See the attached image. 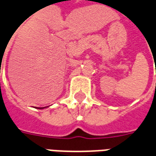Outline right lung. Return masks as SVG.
Masks as SVG:
<instances>
[{"label": "right lung", "instance_id": "obj_1", "mask_svg": "<svg viewBox=\"0 0 156 156\" xmlns=\"http://www.w3.org/2000/svg\"><path fill=\"white\" fill-rule=\"evenodd\" d=\"M45 107H42V108H38V109H44Z\"/></svg>", "mask_w": 156, "mask_h": 156}]
</instances>
